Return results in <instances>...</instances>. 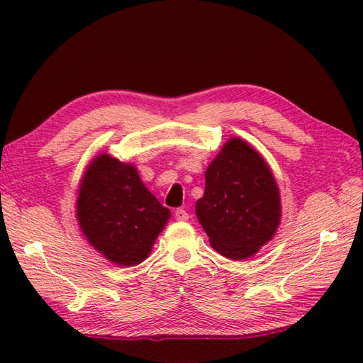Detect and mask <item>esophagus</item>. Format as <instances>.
Instances as JSON below:
<instances>
[{"mask_svg":"<svg viewBox=\"0 0 363 363\" xmlns=\"http://www.w3.org/2000/svg\"><path fill=\"white\" fill-rule=\"evenodd\" d=\"M174 218L177 221H187L189 220V213L184 209H176L174 211Z\"/></svg>","mask_w":363,"mask_h":363,"instance_id":"1","label":"esophagus"}]
</instances>
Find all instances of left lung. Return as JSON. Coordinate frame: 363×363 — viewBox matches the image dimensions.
Masks as SVG:
<instances>
[{
  "mask_svg": "<svg viewBox=\"0 0 363 363\" xmlns=\"http://www.w3.org/2000/svg\"><path fill=\"white\" fill-rule=\"evenodd\" d=\"M195 212L221 256H254L281 221L279 189L264 157L242 138H229L206 169L204 195Z\"/></svg>",
  "mask_w": 363,
  "mask_h": 363,
  "instance_id": "8db88e82",
  "label": "left lung"
}]
</instances>
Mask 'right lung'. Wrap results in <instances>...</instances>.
<instances>
[{
	"label": "right lung",
	"mask_w": 363,
	"mask_h": 363,
	"mask_svg": "<svg viewBox=\"0 0 363 363\" xmlns=\"http://www.w3.org/2000/svg\"><path fill=\"white\" fill-rule=\"evenodd\" d=\"M76 217L84 237L107 260L134 267L150 256L169 211L145 187L133 164L101 154L82 176Z\"/></svg>",
	"instance_id": "right-lung-1"
}]
</instances>
